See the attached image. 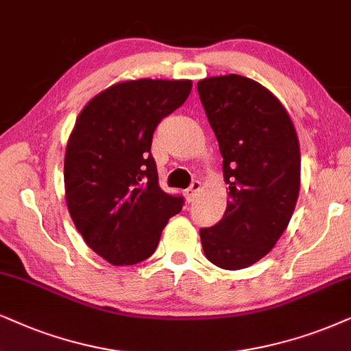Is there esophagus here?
Listing matches in <instances>:
<instances>
[{"instance_id":"obj_1","label":"esophagus","mask_w":351,"mask_h":351,"mask_svg":"<svg viewBox=\"0 0 351 351\" xmlns=\"http://www.w3.org/2000/svg\"><path fill=\"white\" fill-rule=\"evenodd\" d=\"M200 189H202L200 180H193V182L190 184V187L187 189V198H189V200H193L197 193L200 192Z\"/></svg>"}]
</instances>
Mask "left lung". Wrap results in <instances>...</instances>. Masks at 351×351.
<instances>
[{"label":"left lung","instance_id":"obj_1","mask_svg":"<svg viewBox=\"0 0 351 351\" xmlns=\"http://www.w3.org/2000/svg\"><path fill=\"white\" fill-rule=\"evenodd\" d=\"M197 89L229 185L223 218L200 229L202 247L216 267L239 270L265 257L291 219L300 193V143L278 99L249 77H205Z\"/></svg>","mask_w":351,"mask_h":351}]
</instances>
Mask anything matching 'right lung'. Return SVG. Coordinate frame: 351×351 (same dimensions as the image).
Wrapping results in <instances>:
<instances>
[{"label": "right lung", "mask_w": 351, "mask_h": 351, "mask_svg": "<svg viewBox=\"0 0 351 351\" xmlns=\"http://www.w3.org/2000/svg\"><path fill=\"white\" fill-rule=\"evenodd\" d=\"M190 89L189 80L125 81L77 117L64 154L68 211L86 244L112 265L146 261L169 218L182 210V195L159 187L151 143Z\"/></svg>", "instance_id": "obj_1"}]
</instances>
